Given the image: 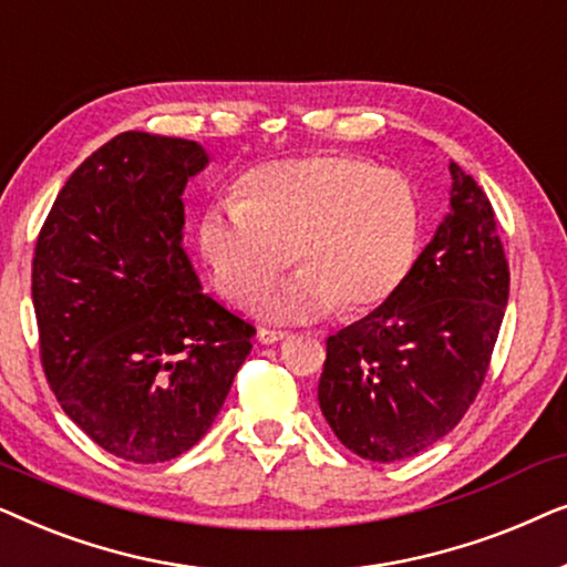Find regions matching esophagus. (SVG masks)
I'll return each mask as SVG.
<instances>
[{
	"label": "esophagus",
	"instance_id": "obj_1",
	"mask_svg": "<svg viewBox=\"0 0 567 567\" xmlns=\"http://www.w3.org/2000/svg\"><path fill=\"white\" fill-rule=\"evenodd\" d=\"M286 338H289V332H284V330H270V328H260V330H258V340H260L262 346L284 343Z\"/></svg>",
	"mask_w": 567,
	"mask_h": 567
}]
</instances>
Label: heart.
Instances as JSON below:
<instances>
[{"mask_svg":"<svg viewBox=\"0 0 567 567\" xmlns=\"http://www.w3.org/2000/svg\"><path fill=\"white\" fill-rule=\"evenodd\" d=\"M198 247L224 297L268 322L363 315L408 281L421 247V200L405 175L353 154H312L252 167L237 200L200 214Z\"/></svg>","mask_w":567,"mask_h":567,"instance_id":"heart-1","label":"heart"}]
</instances>
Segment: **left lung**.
Here are the masks:
<instances>
[{"mask_svg":"<svg viewBox=\"0 0 567 567\" xmlns=\"http://www.w3.org/2000/svg\"><path fill=\"white\" fill-rule=\"evenodd\" d=\"M449 214L402 289L328 338L317 400L340 444L400 462L444 439L475 402L508 301L493 206L449 165Z\"/></svg>","mask_w":567,"mask_h":567,"instance_id":"left-lung-1","label":"left lung"}]
</instances>
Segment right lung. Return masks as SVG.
Masks as SVG:
<instances>
[{"instance_id": "obj_1", "label": "right lung", "mask_w": 567, "mask_h": 567, "mask_svg": "<svg viewBox=\"0 0 567 567\" xmlns=\"http://www.w3.org/2000/svg\"><path fill=\"white\" fill-rule=\"evenodd\" d=\"M208 165L188 138L126 131L74 169L45 216L33 307L45 379L105 452L157 464L212 429L255 328L200 291L183 190Z\"/></svg>"}]
</instances>
